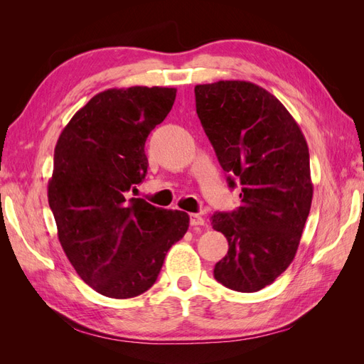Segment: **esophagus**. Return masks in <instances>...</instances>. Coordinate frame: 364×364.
Segmentation results:
<instances>
[{
	"mask_svg": "<svg viewBox=\"0 0 364 364\" xmlns=\"http://www.w3.org/2000/svg\"><path fill=\"white\" fill-rule=\"evenodd\" d=\"M190 223L191 226H203L205 218L200 214H190Z\"/></svg>",
	"mask_w": 364,
	"mask_h": 364,
	"instance_id": "1",
	"label": "esophagus"
}]
</instances>
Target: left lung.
Segmentation results:
<instances>
[{
  "instance_id": "1",
  "label": "left lung",
  "mask_w": 364,
  "mask_h": 364,
  "mask_svg": "<svg viewBox=\"0 0 364 364\" xmlns=\"http://www.w3.org/2000/svg\"><path fill=\"white\" fill-rule=\"evenodd\" d=\"M196 111L230 188L241 185L234 213L213 215L229 243L214 267L225 287L253 293L287 269L310 214V153L299 124L264 87L245 80L196 85Z\"/></svg>"
}]
</instances>
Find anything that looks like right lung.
<instances>
[{
	"label": "right lung",
	"instance_id": "obj_1",
	"mask_svg": "<svg viewBox=\"0 0 364 364\" xmlns=\"http://www.w3.org/2000/svg\"><path fill=\"white\" fill-rule=\"evenodd\" d=\"M174 98L176 87L159 86L98 92L74 114L54 149L48 203L62 249L90 287L114 299L147 291L190 226L183 211L127 200L147 173L146 139Z\"/></svg>",
	"mask_w": 364,
	"mask_h": 364
}]
</instances>
